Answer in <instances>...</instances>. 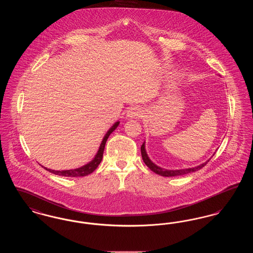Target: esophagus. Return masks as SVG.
<instances>
[{
	"label": "esophagus",
	"mask_w": 253,
	"mask_h": 253,
	"mask_svg": "<svg viewBox=\"0 0 253 253\" xmlns=\"http://www.w3.org/2000/svg\"><path fill=\"white\" fill-rule=\"evenodd\" d=\"M141 116H142V110L139 106H134L129 109L126 114L127 119H138Z\"/></svg>",
	"instance_id": "34e87169"
}]
</instances>
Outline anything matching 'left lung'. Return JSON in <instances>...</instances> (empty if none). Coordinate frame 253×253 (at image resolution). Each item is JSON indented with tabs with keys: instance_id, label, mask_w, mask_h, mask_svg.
Segmentation results:
<instances>
[{
	"instance_id": "left-lung-1",
	"label": "left lung",
	"mask_w": 253,
	"mask_h": 253,
	"mask_svg": "<svg viewBox=\"0 0 253 253\" xmlns=\"http://www.w3.org/2000/svg\"><path fill=\"white\" fill-rule=\"evenodd\" d=\"M141 156H142V159L144 161L145 164L147 165L148 168H150L151 170H153L154 172H156L157 174H159L161 176H166V177H171V176H177V175H183V174H187L190 172H193L196 171L200 169L203 168L205 165L210 161H206L203 164H200L199 166L193 167V168L182 169H166L160 168L157 165H156L147 155L146 149H145V142L143 144L141 145Z\"/></svg>"
}]
</instances>
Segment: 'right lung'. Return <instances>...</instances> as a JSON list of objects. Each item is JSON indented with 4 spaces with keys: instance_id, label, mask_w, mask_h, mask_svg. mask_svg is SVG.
<instances>
[{
    "instance_id": "add662e5",
    "label": "right lung",
    "mask_w": 253,
    "mask_h": 253,
    "mask_svg": "<svg viewBox=\"0 0 253 253\" xmlns=\"http://www.w3.org/2000/svg\"><path fill=\"white\" fill-rule=\"evenodd\" d=\"M120 121L116 122L110 129L108 132L105 133L100 146L98 148V151L96 153V156L93 158V160H91L89 163L85 164L84 166H82L80 168L73 169H63V170H55V169H47L46 167H43L46 170H48L50 172L54 173V174H58V175H61V176H66V177H81V176H86L90 173H92L99 165V163L102 160V157H103V152H104V148H105V144L106 141L108 139L109 135L114 132L117 127L119 126Z\"/></svg>"
}]
</instances>
